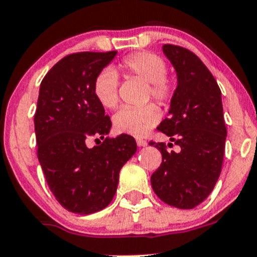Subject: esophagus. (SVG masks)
Returning <instances> with one entry per match:
<instances>
[{
  "instance_id": "1",
  "label": "esophagus",
  "mask_w": 257,
  "mask_h": 257,
  "mask_svg": "<svg viewBox=\"0 0 257 257\" xmlns=\"http://www.w3.org/2000/svg\"><path fill=\"white\" fill-rule=\"evenodd\" d=\"M136 144H138V146H146L148 145V143H146L145 140H143V139H136Z\"/></svg>"
}]
</instances>
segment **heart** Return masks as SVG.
<instances>
[{
	"label": "heart",
	"mask_w": 257,
	"mask_h": 257,
	"mask_svg": "<svg viewBox=\"0 0 257 257\" xmlns=\"http://www.w3.org/2000/svg\"><path fill=\"white\" fill-rule=\"evenodd\" d=\"M119 69L126 77L146 82V99H155L167 106L175 96V83L167 74V62L151 51H136L123 58ZM93 94L103 108L112 109L118 104V75L113 69L101 70L93 80ZM160 119V112L150 103L140 108H122L113 116L114 130L119 134L144 136Z\"/></svg>",
	"instance_id": "b5f03b06"
}]
</instances>
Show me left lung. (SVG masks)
Wrapping results in <instances>:
<instances>
[{
	"mask_svg": "<svg viewBox=\"0 0 257 257\" xmlns=\"http://www.w3.org/2000/svg\"><path fill=\"white\" fill-rule=\"evenodd\" d=\"M163 51L177 70L178 87L169 117L158 130L170 138L168 146H179L180 151L149 143L163 156L151 187L164 203L192 209L211 194L221 174L227 136L221 89L194 53L173 44H165Z\"/></svg>",
	"mask_w": 257,
	"mask_h": 257,
	"instance_id": "1",
	"label": "left lung"
}]
</instances>
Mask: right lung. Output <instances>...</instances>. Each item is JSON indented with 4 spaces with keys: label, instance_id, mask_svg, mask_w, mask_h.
Instances as JSON below:
<instances>
[{
    "label": "right lung",
    "instance_id": "add662e5",
    "mask_svg": "<svg viewBox=\"0 0 257 257\" xmlns=\"http://www.w3.org/2000/svg\"><path fill=\"white\" fill-rule=\"evenodd\" d=\"M116 54H69L40 84L34 116L38 159L54 197L73 213L106 208L117 190L119 170L138 149L133 136H107L112 122L92 88ZM92 137L104 141L89 149L86 141Z\"/></svg>",
    "mask_w": 257,
    "mask_h": 257
}]
</instances>
